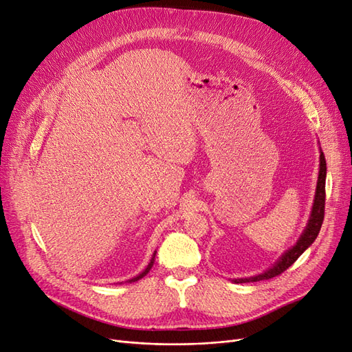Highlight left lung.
<instances>
[{
	"label": "left lung",
	"instance_id": "8db88e82",
	"mask_svg": "<svg viewBox=\"0 0 352 352\" xmlns=\"http://www.w3.org/2000/svg\"><path fill=\"white\" fill-rule=\"evenodd\" d=\"M324 186H326V160L324 154L320 150V164H318V177H317V186H316V194H314V201H313V207L310 217H308L307 226L304 232L301 233V236L298 238L296 243L294 247H291L287 251H285L279 260L276 261L270 269L265 272L257 274V276H251V278H241V279H233L232 282L235 283H247V282H258V280H265V279H272L274 276H278L283 273L287 267L298 260V257L310 247V245L316 241L318 232H320L322 223L324 219Z\"/></svg>",
	"mask_w": 352,
	"mask_h": 352
}]
</instances>
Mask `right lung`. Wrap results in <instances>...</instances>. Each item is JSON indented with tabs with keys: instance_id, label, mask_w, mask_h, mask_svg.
<instances>
[{
	"instance_id": "1",
	"label": "right lung",
	"mask_w": 352,
	"mask_h": 352,
	"mask_svg": "<svg viewBox=\"0 0 352 352\" xmlns=\"http://www.w3.org/2000/svg\"><path fill=\"white\" fill-rule=\"evenodd\" d=\"M155 252L157 251H154V254H153V258H151V261L150 263H148V265H146V267H145V270L144 272H141L140 274H138V276H135V278H132V279H129V280H127V282H129V283H132V282H136V280H140V279H142L144 278V276L148 273V272H150L151 270V267H153V264H154V258H155Z\"/></svg>"
}]
</instances>
